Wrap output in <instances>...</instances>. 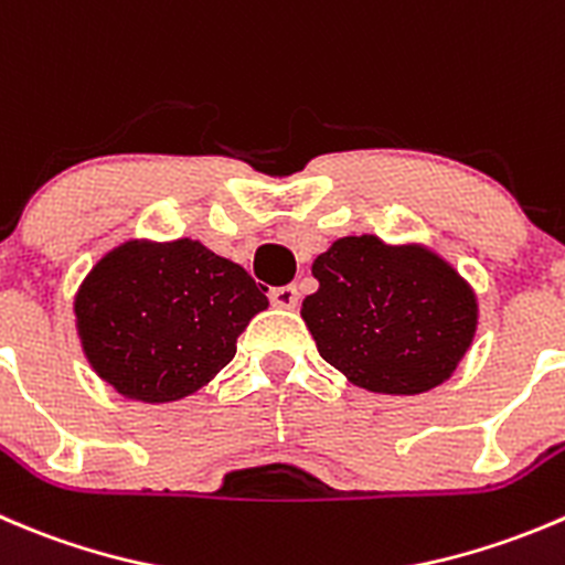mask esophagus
Instances as JSON below:
<instances>
[{"mask_svg": "<svg viewBox=\"0 0 565 565\" xmlns=\"http://www.w3.org/2000/svg\"><path fill=\"white\" fill-rule=\"evenodd\" d=\"M298 300H300L298 287H292V284L270 289V303L276 306V309H295V306H298Z\"/></svg>", "mask_w": 565, "mask_h": 565, "instance_id": "obj_1", "label": "esophagus"}]
</instances>
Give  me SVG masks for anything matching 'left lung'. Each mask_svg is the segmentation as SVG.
Instances as JSON below:
<instances>
[{"mask_svg":"<svg viewBox=\"0 0 565 565\" xmlns=\"http://www.w3.org/2000/svg\"><path fill=\"white\" fill-rule=\"evenodd\" d=\"M303 300L322 359L381 394H422L456 372L478 331L472 287L434 250L342 237L315 259Z\"/></svg>","mask_w":565,"mask_h":565,"instance_id":"obj_1","label":"left lung"}]
</instances>
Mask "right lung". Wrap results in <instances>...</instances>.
<instances>
[{"mask_svg": "<svg viewBox=\"0 0 565 565\" xmlns=\"http://www.w3.org/2000/svg\"><path fill=\"white\" fill-rule=\"evenodd\" d=\"M267 289L195 239L109 250L74 298L82 350L124 397L173 403L199 392L237 353Z\"/></svg>", "mask_w": 565, "mask_h": 565, "instance_id": "add662e5", "label": "right lung"}]
</instances>
